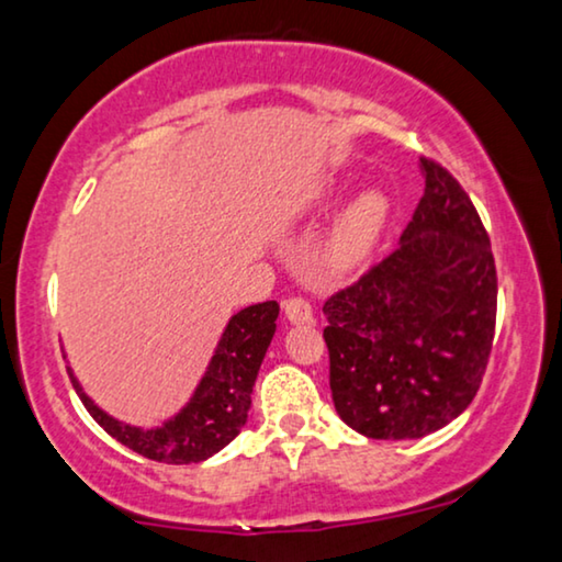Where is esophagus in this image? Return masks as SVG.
<instances>
[{"mask_svg": "<svg viewBox=\"0 0 562 562\" xmlns=\"http://www.w3.org/2000/svg\"><path fill=\"white\" fill-rule=\"evenodd\" d=\"M282 311H284V318H288L290 323H295V326L313 321V307L305 297H288L282 303Z\"/></svg>", "mask_w": 562, "mask_h": 562, "instance_id": "obj_1", "label": "esophagus"}]
</instances>
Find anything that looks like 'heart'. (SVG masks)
Listing matches in <instances>:
<instances>
[{"label":"heart","instance_id":"heart-1","mask_svg":"<svg viewBox=\"0 0 562 562\" xmlns=\"http://www.w3.org/2000/svg\"><path fill=\"white\" fill-rule=\"evenodd\" d=\"M338 199V186L334 180H323L313 188V209H328ZM392 201L382 188H363L338 213L334 232L326 241V262L338 272L353 270L374 251L386 221H390Z\"/></svg>","mask_w":562,"mask_h":562}]
</instances>
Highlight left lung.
I'll list each match as a JSON object with an SVG mask.
<instances>
[{
    "mask_svg": "<svg viewBox=\"0 0 562 562\" xmlns=\"http://www.w3.org/2000/svg\"><path fill=\"white\" fill-rule=\"evenodd\" d=\"M425 193L400 247L323 305L330 394L374 440L423 438L476 397L496 323L492 244L461 183L420 157Z\"/></svg>",
    "mask_w": 562,
    "mask_h": 562,
    "instance_id": "1",
    "label": "left lung"
}]
</instances>
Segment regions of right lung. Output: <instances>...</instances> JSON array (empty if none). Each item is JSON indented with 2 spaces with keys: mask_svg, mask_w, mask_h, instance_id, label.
I'll return each mask as SVG.
<instances>
[{
  "mask_svg": "<svg viewBox=\"0 0 562 562\" xmlns=\"http://www.w3.org/2000/svg\"><path fill=\"white\" fill-rule=\"evenodd\" d=\"M280 305L274 300L244 307L228 321V326L216 346V353L205 369L199 390L176 417L160 428H132L114 420L104 409L93 405L89 394L81 390L74 371L68 369L70 382L89 415L109 436L134 453L160 463H201L239 436L251 407L259 367L274 336Z\"/></svg>",
  "mask_w": 562,
  "mask_h": 562,
  "instance_id": "right-lung-1",
  "label": "right lung"
}]
</instances>
